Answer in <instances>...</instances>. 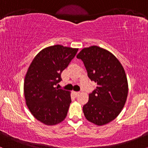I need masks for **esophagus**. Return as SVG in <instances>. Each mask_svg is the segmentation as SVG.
Segmentation results:
<instances>
[{
    "instance_id": "obj_1",
    "label": "esophagus",
    "mask_w": 148,
    "mask_h": 148,
    "mask_svg": "<svg viewBox=\"0 0 148 148\" xmlns=\"http://www.w3.org/2000/svg\"><path fill=\"white\" fill-rule=\"evenodd\" d=\"M74 95H75L77 97V96H79V95H80V92H74Z\"/></svg>"
}]
</instances>
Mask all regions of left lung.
<instances>
[{
	"label": "left lung",
	"instance_id": "8db88e82",
	"mask_svg": "<svg viewBox=\"0 0 148 148\" xmlns=\"http://www.w3.org/2000/svg\"><path fill=\"white\" fill-rule=\"evenodd\" d=\"M76 58L83 60L88 77L97 84L83 107L85 117L98 126L106 125L118 116L126 103L125 69L112 53L97 46L83 49Z\"/></svg>",
	"mask_w": 148,
	"mask_h": 148
}]
</instances>
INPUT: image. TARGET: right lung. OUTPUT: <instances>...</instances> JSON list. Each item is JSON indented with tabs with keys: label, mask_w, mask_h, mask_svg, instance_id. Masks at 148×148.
<instances>
[{
	"label": "right lung",
	"mask_w": 148,
	"mask_h": 148,
	"mask_svg": "<svg viewBox=\"0 0 148 148\" xmlns=\"http://www.w3.org/2000/svg\"><path fill=\"white\" fill-rule=\"evenodd\" d=\"M79 49L54 45L40 51L30 63L23 84L26 105L32 115L46 125H56L65 119L71 92L56 87Z\"/></svg>",
	"instance_id": "obj_1"
}]
</instances>
